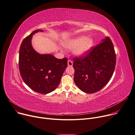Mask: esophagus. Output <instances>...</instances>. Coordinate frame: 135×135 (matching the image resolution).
I'll return each mask as SVG.
<instances>
[{
  "label": "esophagus",
  "instance_id": "1",
  "mask_svg": "<svg viewBox=\"0 0 135 135\" xmlns=\"http://www.w3.org/2000/svg\"><path fill=\"white\" fill-rule=\"evenodd\" d=\"M68 65L69 66H72L73 65V62L71 61V60H69L68 61Z\"/></svg>",
  "mask_w": 135,
  "mask_h": 135
}]
</instances>
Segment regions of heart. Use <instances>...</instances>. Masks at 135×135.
Instances as JSON below:
<instances>
[{
	"instance_id": "obj_1",
	"label": "heart",
	"mask_w": 135,
	"mask_h": 135,
	"mask_svg": "<svg viewBox=\"0 0 135 135\" xmlns=\"http://www.w3.org/2000/svg\"><path fill=\"white\" fill-rule=\"evenodd\" d=\"M93 40L91 37L81 36L68 41L65 46L70 49L76 48L74 53L78 56H82L86 54L93 46Z\"/></svg>"
}]
</instances>
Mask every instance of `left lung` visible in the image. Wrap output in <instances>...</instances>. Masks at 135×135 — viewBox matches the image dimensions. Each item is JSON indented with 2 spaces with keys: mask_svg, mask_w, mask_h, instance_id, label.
<instances>
[{
  "mask_svg": "<svg viewBox=\"0 0 135 135\" xmlns=\"http://www.w3.org/2000/svg\"><path fill=\"white\" fill-rule=\"evenodd\" d=\"M74 81L87 93L100 91L110 80L116 65L114 45L107 36L84 55L73 58Z\"/></svg>",
  "mask_w": 135,
  "mask_h": 135,
  "instance_id": "obj_1",
  "label": "left lung"
}]
</instances>
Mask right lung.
<instances>
[{"mask_svg": "<svg viewBox=\"0 0 135 135\" xmlns=\"http://www.w3.org/2000/svg\"><path fill=\"white\" fill-rule=\"evenodd\" d=\"M37 29L25 37L19 50V68L25 84L32 90L41 94L54 91L61 82L68 66V59H58L50 54L41 55L32 47L31 40Z\"/></svg>", "mask_w": 135, "mask_h": 135, "instance_id": "right-lung-1", "label": "right lung"}]
</instances>
